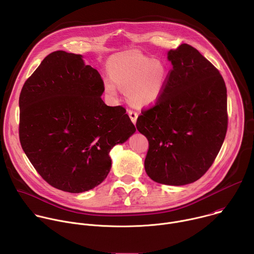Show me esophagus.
I'll list each match as a JSON object with an SVG mask.
<instances>
[{
  "label": "esophagus",
  "mask_w": 254,
  "mask_h": 254,
  "mask_svg": "<svg viewBox=\"0 0 254 254\" xmlns=\"http://www.w3.org/2000/svg\"><path fill=\"white\" fill-rule=\"evenodd\" d=\"M128 116L132 122V124H135L136 123V119H137V114L135 112H132V111H128Z\"/></svg>",
  "instance_id": "obj_1"
}]
</instances>
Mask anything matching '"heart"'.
I'll return each mask as SVG.
<instances>
[{
  "instance_id": "b5f03b06",
  "label": "heart",
  "mask_w": 254,
  "mask_h": 254,
  "mask_svg": "<svg viewBox=\"0 0 254 254\" xmlns=\"http://www.w3.org/2000/svg\"><path fill=\"white\" fill-rule=\"evenodd\" d=\"M110 76L103 78L104 92L113 98L127 88L128 100L135 106H151L161 97L168 80L167 66L134 50L113 55L107 61Z\"/></svg>"
}]
</instances>
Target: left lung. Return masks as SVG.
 Instances as JSON below:
<instances>
[{
  "mask_svg": "<svg viewBox=\"0 0 254 254\" xmlns=\"http://www.w3.org/2000/svg\"><path fill=\"white\" fill-rule=\"evenodd\" d=\"M173 65L156 105L142 111L136 128L149 140L144 170L157 183L191 184L218 155L227 131V90L217 70L197 49L168 51Z\"/></svg>",
  "mask_w": 254,
  "mask_h": 254,
  "instance_id": "1",
  "label": "left lung"
}]
</instances>
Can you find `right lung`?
Masks as SVG:
<instances>
[{
	"mask_svg": "<svg viewBox=\"0 0 254 254\" xmlns=\"http://www.w3.org/2000/svg\"><path fill=\"white\" fill-rule=\"evenodd\" d=\"M103 81L83 56L49 54L26 80L19 98L20 142L48 184L82 193L103 182L111 150L135 127L123 106L101 99Z\"/></svg>",
	"mask_w": 254,
	"mask_h": 254,
	"instance_id": "1",
	"label": "right lung"
}]
</instances>
